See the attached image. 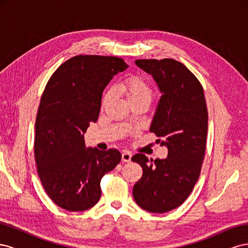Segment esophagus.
<instances>
[{
    "label": "esophagus",
    "mask_w": 248,
    "mask_h": 248,
    "mask_svg": "<svg viewBox=\"0 0 248 248\" xmlns=\"http://www.w3.org/2000/svg\"><path fill=\"white\" fill-rule=\"evenodd\" d=\"M122 161H124V162H130L131 161V153H129V152H123L122 153Z\"/></svg>",
    "instance_id": "1"
}]
</instances>
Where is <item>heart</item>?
<instances>
[{"instance_id":"1","label":"heart","mask_w":248,"mask_h":248,"mask_svg":"<svg viewBox=\"0 0 248 248\" xmlns=\"http://www.w3.org/2000/svg\"><path fill=\"white\" fill-rule=\"evenodd\" d=\"M120 92H122L128 101L134 100H140V99H147L151 100L152 98V89L150 87L148 82L140 77H130L123 80L119 86ZM110 96L108 92L106 97H104L103 101L106 102Z\"/></svg>"}]
</instances>
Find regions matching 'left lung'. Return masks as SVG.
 <instances>
[{
	"instance_id": "left-lung-1",
	"label": "left lung",
	"mask_w": 248,
	"mask_h": 248,
	"mask_svg": "<svg viewBox=\"0 0 248 248\" xmlns=\"http://www.w3.org/2000/svg\"><path fill=\"white\" fill-rule=\"evenodd\" d=\"M136 65L152 76L161 93L150 131L168 148V157L149 160L144 154L132 156L142 168L133 199L146 211L166 213L183 204L200 177L208 130L204 90L176 60H137Z\"/></svg>"
}]
</instances>
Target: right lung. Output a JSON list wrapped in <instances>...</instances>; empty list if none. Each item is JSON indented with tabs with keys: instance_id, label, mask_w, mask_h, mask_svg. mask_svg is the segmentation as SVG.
Returning <instances> with one entry per match:
<instances>
[{
	"instance_id": "right-lung-1",
	"label": "right lung",
	"mask_w": 248,
	"mask_h": 248,
	"mask_svg": "<svg viewBox=\"0 0 248 248\" xmlns=\"http://www.w3.org/2000/svg\"><path fill=\"white\" fill-rule=\"evenodd\" d=\"M127 67L117 57L76 56L44 89L35 123V161L48 197L68 211L95 206L101 178L121 161L116 149L87 148L84 133L98 119L104 88Z\"/></svg>"
}]
</instances>
